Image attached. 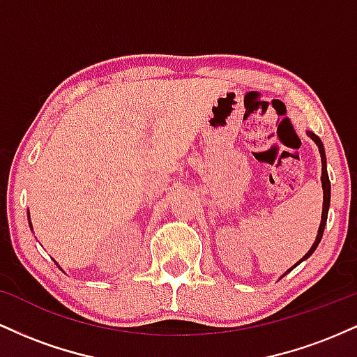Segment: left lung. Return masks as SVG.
Listing matches in <instances>:
<instances>
[{"mask_svg": "<svg viewBox=\"0 0 357 357\" xmlns=\"http://www.w3.org/2000/svg\"><path fill=\"white\" fill-rule=\"evenodd\" d=\"M307 136H309V137L312 139V141L315 142V144H317V147H319V153H321V162H322V176H321V181H322V191H324L322 216H321V225H319V231H317V236H315V241H314V245H312V247H310L309 252H307L305 255L302 257L301 260H298L297 264L294 265L292 268H289V270H287L285 273H289L290 270H294V268H296L298 264H302V261L307 260V258H309V257L312 255V253L315 252V248H317V245L321 243V240H322V235H324V228H326L327 213H329V204H331V181H329V174H327V159H326V151H324V144H322V141H321V139H319L317 136H315L314 132H310V130H307ZM285 273H284V275H285ZM284 275H282V277H284Z\"/></svg>", "mask_w": 357, "mask_h": 357, "instance_id": "8db88e82", "label": "left lung"}]
</instances>
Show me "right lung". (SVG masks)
Here are the masks:
<instances>
[{"label":"right lung","mask_w":357,"mask_h":357,"mask_svg":"<svg viewBox=\"0 0 357 357\" xmlns=\"http://www.w3.org/2000/svg\"><path fill=\"white\" fill-rule=\"evenodd\" d=\"M28 220H30V213H28ZM28 223H30V228L33 230V227H31V221H28ZM56 265H59V264H56Z\"/></svg>","instance_id":"add662e5"}]
</instances>
